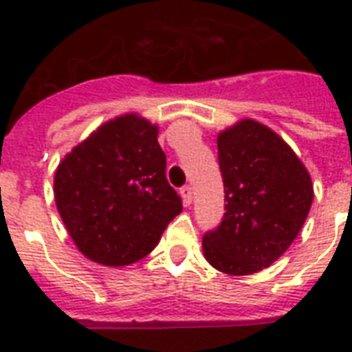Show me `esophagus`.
<instances>
[{
  "instance_id": "obj_1",
  "label": "esophagus",
  "mask_w": 352,
  "mask_h": 352,
  "mask_svg": "<svg viewBox=\"0 0 352 352\" xmlns=\"http://www.w3.org/2000/svg\"><path fill=\"white\" fill-rule=\"evenodd\" d=\"M181 198H183L184 206H190L192 204V188L188 184H184L183 188H181Z\"/></svg>"
}]
</instances>
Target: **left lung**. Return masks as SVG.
Here are the masks:
<instances>
[{
	"instance_id": "1",
	"label": "left lung",
	"mask_w": 352,
	"mask_h": 352,
	"mask_svg": "<svg viewBox=\"0 0 352 352\" xmlns=\"http://www.w3.org/2000/svg\"><path fill=\"white\" fill-rule=\"evenodd\" d=\"M226 213L204 236V256L228 275H251L287 251L313 204L307 168L272 128L243 118L217 138Z\"/></svg>"
}]
</instances>
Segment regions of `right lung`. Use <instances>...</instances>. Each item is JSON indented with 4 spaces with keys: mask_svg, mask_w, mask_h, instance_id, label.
<instances>
[{
    "mask_svg": "<svg viewBox=\"0 0 352 352\" xmlns=\"http://www.w3.org/2000/svg\"><path fill=\"white\" fill-rule=\"evenodd\" d=\"M54 199L77 249L115 267L146 256L183 211L166 179L158 126L138 113L101 124L65 154Z\"/></svg>",
    "mask_w": 352,
    "mask_h": 352,
    "instance_id": "add662e5",
    "label": "right lung"
}]
</instances>
